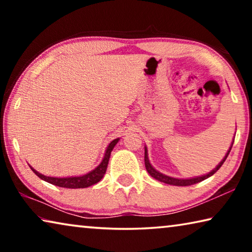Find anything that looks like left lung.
I'll return each mask as SVG.
<instances>
[{
  "mask_svg": "<svg viewBox=\"0 0 252 252\" xmlns=\"http://www.w3.org/2000/svg\"><path fill=\"white\" fill-rule=\"evenodd\" d=\"M232 144H233V142L231 143V146H230L227 153H225V156L223 157V159L220 161V163L217 165L215 169L211 170L210 172L207 173V174H203V176L193 177V178H187V179H180V178L169 177V176H167V174H163V173L159 172V171H158V170H156L155 168H153L152 164L150 163V160H149V157H148V149H147V147H144V164H146V169H147L148 173L150 174L152 178H155L156 180H158V181L167 183V185H172V186H180V187L191 186V185H194V183H198V182L203 181L204 179H208L209 177L213 176V174H215L217 171H218V170L221 168V165L223 164V162L225 161V159H227V157L229 156V152H230V150H231Z\"/></svg>",
  "mask_w": 252,
  "mask_h": 252,
  "instance_id": "8db88e82",
  "label": "left lung"
}]
</instances>
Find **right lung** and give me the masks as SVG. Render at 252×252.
I'll list each match as a JSON object with an SVG mask.
<instances>
[{"label":"right lung","instance_id":"add662e5","mask_svg":"<svg viewBox=\"0 0 252 252\" xmlns=\"http://www.w3.org/2000/svg\"><path fill=\"white\" fill-rule=\"evenodd\" d=\"M119 140H120V138H117V139H114L113 141H111L109 143L108 148H106L104 157H103V159H102V161L100 162V164L97 165L96 168L91 170L90 172L82 174V176L63 177V178L49 177V176H44V174L40 173L39 171H36V170L33 169L31 165H30V168L32 169V171L35 173L37 177L41 178L42 180L51 183V185L62 187V188H69V189H80V188H88L90 186L95 185V183L99 182L101 179L104 177L106 168H108V163H109L111 152H112L113 148L116 147V144L119 142Z\"/></svg>","mask_w":252,"mask_h":252}]
</instances>
